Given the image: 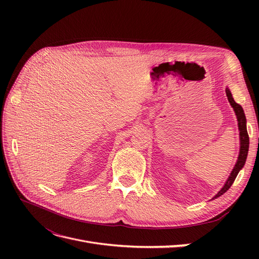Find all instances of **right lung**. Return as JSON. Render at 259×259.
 <instances>
[{"label": "right lung", "mask_w": 259, "mask_h": 259, "mask_svg": "<svg viewBox=\"0 0 259 259\" xmlns=\"http://www.w3.org/2000/svg\"><path fill=\"white\" fill-rule=\"evenodd\" d=\"M226 94H227V97H228V100H229L231 107L233 108L234 113H236V115H237L238 127H239V138H240V150H239L238 160H237L236 164H234V166L231 170L228 179L226 180V183L223 186L222 189L217 192L215 197L211 198V200H215L219 197H222V195L231 187V185L234 182V179H236V177L238 176L239 171L243 168V166H244L246 158H247V153H248V147H249V138H248L247 130H246L245 114H244V112H243L242 107L239 104H237L236 101H234V99L232 97V94L229 89H226Z\"/></svg>", "instance_id": "obj_1"}]
</instances>
